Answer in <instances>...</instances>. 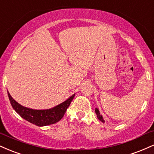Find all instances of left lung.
I'll list each match as a JSON object with an SVG mask.
<instances>
[{"label":"left lung","mask_w":154,"mask_h":154,"mask_svg":"<svg viewBox=\"0 0 154 154\" xmlns=\"http://www.w3.org/2000/svg\"><path fill=\"white\" fill-rule=\"evenodd\" d=\"M95 114H96L98 119H99L100 122H105V121H104V120L103 119V116H102V115H100V112H99V110H98V109H97V108H96V109H95Z\"/></svg>","instance_id":"obj_1"}]
</instances>
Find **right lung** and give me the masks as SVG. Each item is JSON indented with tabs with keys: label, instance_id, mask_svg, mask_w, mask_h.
<instances>
[{
	"label": "right lung",
	"instance_id": "1",
	"mask_svg": "<svg viewBox=\"0 0 154 154\" xmlns=\"http://www.w3.org/2000/svg\"><path fill=\"white\" fill-rule=\"evenodd\" d=\"M8 95L12 107L16 112L19 114V116L33 125L39 127H43L55 124L62 119L66 113L67 108L69 106L75 94L72 95L66 100L60 103L59 105L52 109H45V110H35V109L24 107L17 103L11 96L8 92Z\"/></svg>",
	"mask_w": 154,
	"mask_h": 154
}]
</instances>
